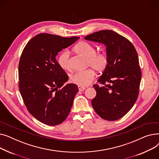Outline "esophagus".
Wrapping results in <instances>:
<instances>
[{
	"label": "esophagus",
	"instance_id": "esophagus-1",
	"mask_svg": "<svg viewBox=\"0 0 159 159\" xmlns=\"http://www.w3.org/2000/svg\"><path fill=\"white\" fill-rule=\"evenodd\" d=\"M78 88H79V90L80 91H83L84 90H85V88L84 87H83V86H78Z\"/></svg>",
	"mask_w": 159,
	"mask_h": 159
}]
</instances>
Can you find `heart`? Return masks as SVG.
I'll return each instance as SVG.
<instances>
[{
	"instance_id": "heart-1",
	"label": "heart",
	"mask_w": 159,
	"mask_h": 159,
	"mask_svg": "<svg viewBox=\"0 0 159 159\" xmlns=\"http://www.w3.org/2000/svg\"><path fill=\"white\" fill-rule=\"evenodd\" d=\"M77 53L87 58V66L91 68L75 72L70 75V81L80 86L89 85L95 76V70L101 72L106 70L108 65V57L104 52H96V48L87 42L82 41L73 48ZM58 64L66 71L71 70L70 54L68 51L62 52L58 57Z\"/></svg>"
}]
</instances>
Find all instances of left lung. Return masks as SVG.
<instances>
[{"mask_svg":"<svg viewBox=\"0 0 159 159\" xmlns=\"http://www.w3.org/2000/svg\"><path fill=\"white\" fill-rule=\"evenodd\" d=\"M84 39L105 44L108 57L107 68L97 81L104 86H93L97 92L91 101L93 109L104 120H118L139 96L141 70L136 49L128 39L111 30L98 31Z\"/></svg>","mask_w":159,"mask_h":159,"instance_id":"left-lung-1","label":"left lung"}]
</instances>
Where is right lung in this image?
I'll list each match as a JSON object with an SVG mask.
<instances>
[{
	"instance_id": "right-lung-1",
	"label": "right lung",
	"mask_w": 159,
	"mask_h": 159,
	"mask_svg": "<svg viewBox=\"0 0 159 159\" xmlns=\"http://www.w3.org/2000/svg\"><path fill=\"white\" fill-rule=\"evenodd\" d=\"M40 33L24 47L19 64V86L28 111L48 126L61 124L68 116L75 95V84L64 85L68 76L56 60L62 49L79 39Z\"/></svg>"
}]
</instances>
